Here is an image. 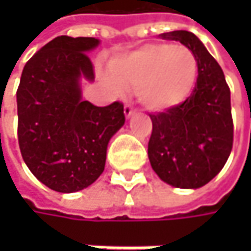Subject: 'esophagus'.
Segmentation results:
<instances>
[{"label": "esophagus", "instance_id": "obj_1", "mask_svg": "<svg viewBox=\"0 0 251 251\" xmlns=\"http://www.w3.org/2000/svg\"><path fill=\"white\" fill-rule=\"evenodd\" d=\"M133 112H135V110H133V107H132L130 104H125V107H124V113H125L126 119H129V118L133 115Z\"/></svg>", "mask_w": 251, "mask_h": 251}]
</instances>
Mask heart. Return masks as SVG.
I'll return each instance as SVG.
<instances>
[{
    "label": "heart",
    "mask_w": 251,
    "mask_h": 251,
    "mask_svg": "<svg viewBox=\"0 0 251 251\" xmlns=\"http://www.w3.org/2000/svg\"><path fill=\"white\" fill-rule=\"evenodd\" d=\"M115 88H136L139 103L151 112L181 104L198 78V61L183 46L147 45L110 64Z\"/></svg>",
    "instance_id": "obj_1"
}]
</instances>
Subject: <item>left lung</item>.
Masks as SVG:
<instances>
[{
  "mask_svg": "<svg viewBox=\"0 0 251 251\" xmlns=\"http://www.w3.org/2000/svg\"><path fill=\"white\" fill-rule=\"evenodd\" d=\"M160 37L180 42L192 50L198 61V79L181 104L150 115L152 133L148 158L167 184L198 189L223 170L232 148L229 88L221 67L198 36L176 30Z\"/></svg>",
  "mask_w": 251,
  "mask_h": 251,
  "instance_id": "obj_1",
  "label": "left lung"
}]
</instances>
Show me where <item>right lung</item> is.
<instances>
[{
    "mask_svg": "<svg viewBox=\"0 0 251 251\" xmlns=\"http://www.w3.org/2000/svg\"><path fill=\"white\" fill-rule=\"evenodd\" d=\"M94 37L58 36L33 55L17 90L19 145L25 166L52 190L73 193L104 170L110 138L125 124L124 104L82 100L81 79L94 81Z\"/></svg>",
    "mask_w": 251,
    "mask_h": 251,
    "instance_id": "obj_1",
    "label": "right lung"
}]
</instances>
